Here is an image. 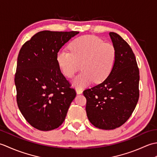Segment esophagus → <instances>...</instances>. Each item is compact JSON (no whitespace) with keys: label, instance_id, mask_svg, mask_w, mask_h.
I'll return each instance as SVG.
<instances>
[{"label":"esophagus","instance_id":"obj_1","mask_svg":"<svg viewBox=\"0 0 157 157\" xmlns=\"http://www.w3.org/2000/svg\"><path fill=\"white\" fill-rule=\"evenodd\" d=\"M75 91L77 92V94H82V89H79V88H75Z\"/></svg>","mask_w":157,"mask_h":157}]
</instances>
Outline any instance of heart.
<instances>
[{"label":"heart","mask_w":157,"mask_h":157,"mask_svg":"<svg viewBox=\"0 0 157 157\" xmlns=\"http://www.w3.org/2000/svg\"><path fill=\"white\" fill-rule=\"evenodd\" d=\"M65 49L56 53V62L63 75L72 78L79 69L82 72L73 80L77 88H83L94 81L104 82L112 72L117 59V51L111 43H104L94 36H84L75 39Z\"/></svg>","instance_id":"heart-1"}]
</instances>
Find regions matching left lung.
I'll return each instance as SVG.
<instances>
[{"label":"left lung","mask_w":157,"mask_h":157,"mask_svg":"<svg viewBox=\"0 0 157 157\" xmlns=\"http://www.w3.org/2000/svg\"><path fill=\"white\" fill-rule=\"evenodd\" d=\"M109 36L117 51V59L111 74L97 86L86 90V111L96 128L114 129L132 115L139 99V69L134 53L119 34Z\"/></svg>","instance_id":"obj_1"}]
</instances>
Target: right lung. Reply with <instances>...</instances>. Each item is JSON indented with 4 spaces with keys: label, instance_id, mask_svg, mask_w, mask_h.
I'll list each match as a JSON object with an SVG mask.
<instances>
[{
    "label": "right lung",
    "instance_id": "add662e5",
    "mask_svg": "<svg viewBox=\"0 0 157 157\" xmlns=\"http://www.w3.org/2000/svg\"><path fill=\"white\" fill-rule=\"evenodd\" d=\"M78 33L40 32L20 50L15 75L17 102L26 121L36 129L49 131L59 128L75 97L56 56Z\"/></svg>",
    "mask_w": 157,
    "mask_h": 157
}]
</instances>
